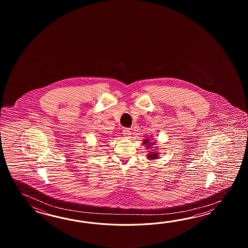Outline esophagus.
Returning <instances> with one entry per match:
<instances>
[{
    "instance_id": "esophagus-1",
    "label": "esophagus",
    "mask_w": 248,
    "mask_h": 248,
    "mask_svg": "<svg viewBox=\"0 0 248 248\" xmlns=\"http://www.w3.org/2000/svg\"><path fill=\"white\" fill-rule=\"evenodd\" d=\"M123 135L124 136H126V137H128V136H130L131 135V131H130V129L129 128H123Z\"/></svg>"
}]
</instances>
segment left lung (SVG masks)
<instances>
[{
  "mask_svg": "<svg viewBox=\"0 0 248 248\" xmlns=\"http://www.w3.org/2000/svg\"><path fill=\"white\" fill-rule=\"evenodd\" d=\"M142 143H143V145H145V146L147 147L146 149H151L150 152H148V158H150L151 160L158 158V154H159V153H158V147H156V149L154 150H152L153 147H155V146H154V145H155V141L150 142L149 139H144Z\"/></svg>",
  "mask_w": 248,
  "mask_h": 248,
  "instance_id": "left-lung-1",
  "label": "left lung"
}]
</instances>
